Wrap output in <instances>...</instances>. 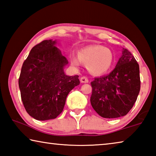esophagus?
Listing matches in <instances>:
<instances>
[{"instance_id": "34e87169", "label": "esophagus", "mask_w": 156, "mask_h": 156, "mask_svg": "<svg viewBox=\"0 0 156 156\" xmlns=\"http://www.w3.org/2000/svg\"><path fill=\"white\" fill-rule=\"evenodd\" d=\"M80 82L82 83H87L89 82V80L87 78L85 77V76H83V77L80 78Z\"/></svg>"}]
</instances>
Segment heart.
I'll return each instance as SVG.
<instances>
[{"instance_id": "1", "label": "heart", "mask_w": 156, "mask_h": 156, "mask_svg": "<svg viewBox=\"0 0 156 156\" xmlns=\"http://www.w3.org/2000/svg\"><path fill=\"white\" fill-rule=\"evenodd\" d=\"M72 65L79 67L82 62L87 65L89 72L94 75H102L112 67L113 54L109 49L99 44L87 46L78 51V56H70Z\"/></svg>"}]
</instances>
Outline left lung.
<instances>
[{"instance_id":"obj_1","label":"left lung","mask_w":156,"mask_h":156,"mask_svg":"<svg viewBox=\"0 0 156 156\" xmlns=\"http://www.w3.org/2000/svg\"><path fill=\"white\" fill-rule=\"evenodd\" d=\"M122 52L109 74L96 78L91 83V106L102 118H115L127 114L140 89L139 65L127 49L123 48Z\"/></svg>"}]
</instances>
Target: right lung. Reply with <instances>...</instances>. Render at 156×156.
Returning <instances> with one entry per match:
<instances>
[{
    "label": "right lung",
    "mask_w": 156,
    "mask_h": 156,
    "mask_svg": "<svg viewBox=\"0 0 156 156\" xmlns=\"http://www.w3.org/2000/svg\"><path fill=\"white\" fill-rule=\"evenodd\" d=\"M56 43L51 39L34 46L18 79L23 105L28 114L38 120L56 118L62 112L69 93L80 84L78 76L65 73L68 60Z\"/></svg>",
    "instance_id": "1"
}]
</instances>
